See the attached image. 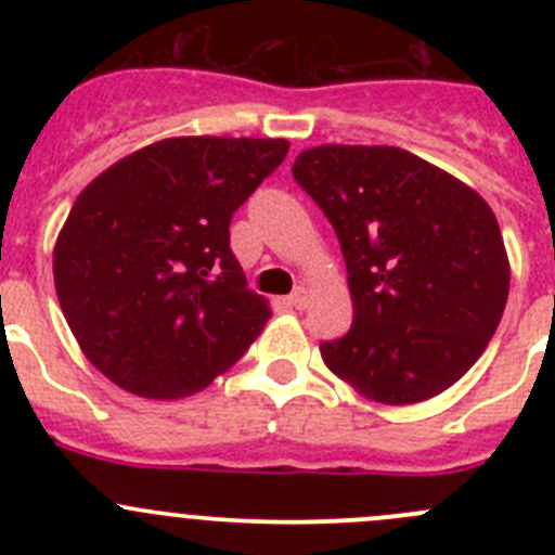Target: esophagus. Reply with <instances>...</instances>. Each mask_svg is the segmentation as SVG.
Instances as JSON below:
<instances>
[{
  "instance_id": "obj_1",
  "label": "esophagus",
  "mask_w": 555,
  "mask_h": 555,
  "mask_svg": "<svg viewBox=\"0 0 555 555\" xmlns=\"http://www.w3.org/2000/svg\"><path fill=\"white\" fill-rule=\"evenodd\" d=\"M287 304L293 306V309H306V306H309V289L298 287L293 295H289Z\"/></svg>"
}]
</instances>
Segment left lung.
I'll use <instances>...</instances> for the list:
<instances>
[{"label":"left lung","instance_id":"left-lung-1","mask_svg":"<svg viewBox=\"0 0 555 555\" xmlns=\"http://www.w3.org/2000/svg\"><path fill=\"white\" fill-rule=\"evenodd\" d=\"M293 177L333 225L354 319L322 360L384 405L429 400L489 346L511 289V262L491 206L400 147L322 144Z\"/></svg>","mask_w":555,"mask_h":555}]
</instances>
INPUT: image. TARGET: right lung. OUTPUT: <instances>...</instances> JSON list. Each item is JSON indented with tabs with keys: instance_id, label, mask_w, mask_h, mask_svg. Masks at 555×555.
<instances>
[{
	"instance_id": "add662e5",
	"label": "right lung",
	"mask_w": 555,
	"mask_h": 555,
	"mask_svg": "<svg viewBox=\"0 0 555 555\" xmlns=\"http://www.w3.org/2000/svg\"><path fill=\"white\" fill-rule=\"evenodd\" d=\"M287 150V139H164L77 195L53 249L55 295L112 384L190 397L262 333L271 309L246 287L228 228Z\"/></svg>"
}]
</instances>
